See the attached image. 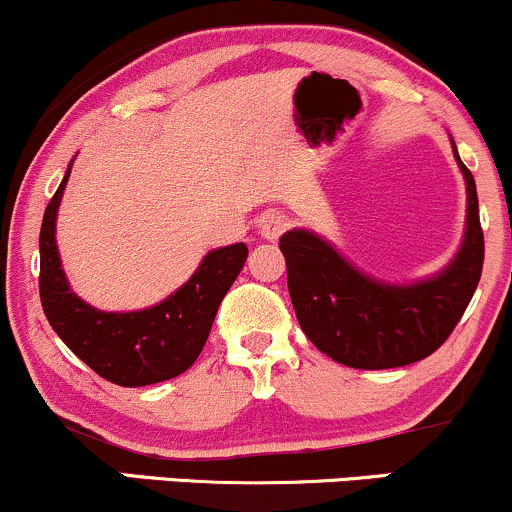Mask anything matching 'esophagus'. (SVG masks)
Segmentation results:
<instances>
[{
	"mask_svg": "<svg viewBox=\"0 0 512 512\" xmlns=\"http://www.w3.org/2000/svg\"><path fill=\"white\" fill-rule=\"evenodd\" d=\"M286 226H289V223H286V216L279 214V211H272V214H264L262 216L260 233H262V238L276 240V238L281 236V233L286 231Z\"/></svg>",
	"mask_w": 512,
	"mask_h": 512,
	"instance_id": "1",
	"label": "esophagus"
}]
</instances>
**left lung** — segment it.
<instances>
[{"instance_id":"left-lung-1","label":"left lung","mask_w":512,"mask_h":512,"mask_svg":"<svg viewBox=\"0 0 512 512\" xmlns=\"http://www.w3.org/2000/svg\"><path fill=\"white\" fill-rule=\"evenodd\" d=\"M457 163L467 180V233L436 279L387 286L356 272L313 233L289 231L279 238L293 310L322 354L361 370L399 368L431 356L455 330L484 267L477 185L460 156Z\"/></svg>"}]
</instances>
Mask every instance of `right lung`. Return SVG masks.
Here are the masks:
<instances>
[{"label": "right lung", "mask_w": 512, "mask_h": 512, "mask_svg": "<svg viewBox=\"0 0 512 512\" xmlns=\"http://www.w3.org/2000/svg\"><path fill=\"white\" fill-rule=\"evenodd\" d=\"M62 185L52 195L40 226V303L69 349L108 383L142 387L185 373L207 344L211 322L243 269L245 243L204 257L199 269L173 296L139 313H101L76 298L64 279L55 245V216Z\"/></svg>", "instance_id": "add662e5"}]
</instances>
